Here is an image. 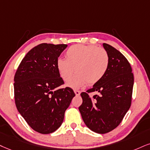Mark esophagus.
I'll list each match as a JSON object with an SVG mask.
<instances>
[{
    "label": "esophagus",
    "mask_w": 150,
    "mask_h": 150,
    "mask_svg": "<svg viewBox=\"0 0 150 150\" xmlns=\"http://www.w3.org/2000/svg\"><path fill=\"white\" fill-rule=\"evenodd\" d=\"M74 93L76 94V96H79L81 94V92L79 91V90H74Z\"/></svg>",
    "instance_id": "34e87169"
}]
</instances>
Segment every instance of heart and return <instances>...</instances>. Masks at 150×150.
Wrapping results in <instances>:
<instances>
[{
  "instance_id": "b5f03b06",
  "label": "heart",
  "mask_w": 150,
  "mask_h": 150,
  "mask_svg": "<svg viewBox=\"0 0 150 150\" xmlns=\"http://www.w3.org/2000/svg\"><path fill=\"white\" fill-rule=\"evenodd\" d=\"M65 56L66 59L57 60V69L65 81H69L76 69L77 74L67 83L74 89L99 82L106 74L110 62L106 50L95 45L75 44L67 50Z\"/></svg>"
}]
</instances>
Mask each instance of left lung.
<instances>
[{"instance_id": "1", "label": "left lung", "mask_w": 150, "mask_h": 150, "mask_svg": "<svg viewBox=\"0 0 150 150\" xmlns=\"http://www.w3.org/2000/svg\"><path fill=\"white\" fill-rule=\"evenodd\" d=\"M103 47L110 62L106 74L91 89L81 94L83 103L79 109L87 127L97 134H106L120 125L131 106L134 74L127 59L108 44ZM99 92L92 98L88 93Z\"/></svg>"}]
</instances>
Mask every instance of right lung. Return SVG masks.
Returning a JSON list of instances; mask_svg holds the SVG:
<instances>
[{"instance_id":"add662e5","label":"right lung","mask_w":150,"mask_h":150,"mask_svg":"<svg viewBox=\"0 0 150 150\" xmlns=\"http://www.w3.org/2000/svg\"><path fill=\"white\" fill-rule=\"evenodd\" d=\"M67 44H40L29 51L18 66L14 79L15 103L28 125L42 134L61 126L64 112L75 96L64 83L57 60Z\"/></svg>"}]
</instances>
